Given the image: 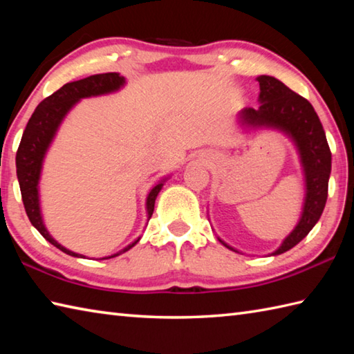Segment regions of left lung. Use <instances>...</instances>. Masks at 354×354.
Returning a JSON list of instances; mask_svg holds the SVG:
<instances>
[{
	"mask_svg": "<svg viewBox=\"0 0 354 354\" xmlns=\"http://www.w3.org/2000/svg\"><path fill=\"white\" fill-rule=\"evenodd\" d=\"M256 81L259 82L261 90L259 107L242 109L238 113V124L244 130L272 129L290 138L299 155L306 187L299 221L281 245L270 254L276 256L299 244L319 221L328 195L331 151L319 116L306 98L295 93L274 76L261 75ZM218 239L224 247L241 253L219 236Z\"/></svg>",
	"mask_w": 354,
	"mask_h": 354,
	"instance_id": "obj_1",
	"label": "left lung"
}]
</instances>
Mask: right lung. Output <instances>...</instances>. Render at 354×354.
<instances>
[{"label":"right lung","instance_id":"add662e5","mask_svg":"<svg viewBox=\"0 0 354 354\" xmlns=\"http://www.w3.org/2000/svg\"><path fill=\"white\" fill-rule=\"evenodd\" d=\"M126 86V78L116 72L110 73H100L92 75L88 78L67 82L59 90H57L53 95L48 96L44 101L39 102V106L35 109L33 115L30 116L29 122H27L26 130L21 138L19 147L17 151V176L21 189V196H23L24 209L27 216H29L32 225L43 234L46 241L50 242L52 245L59 248L75 258H86L84 254L75 253L68 250L64 245L52 238L46 228L43 213H41V201H39V179L41 171H43L44 158L47 155L48 149L58 133V129L64 121L67 113L84 98H92V96H101L115 93ZM167 178H162L161 181L151 187L147 199H145V210H147V221L151 218L155 209V201L158 193L161 192L164 183ZM141 236L135 239L131 244L124 247L122 250L112 256H106L102 259H110L115 256H120L121 253H126L131 247H135L140 242Z\"/></svg>","mask_w":354,"mask_h":354}]
</instances>
